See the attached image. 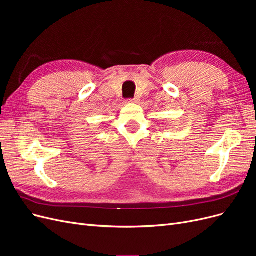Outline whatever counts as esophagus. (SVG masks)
<instances>
[{"instance_id":"esophagus-1","label":"esophagus","mask_w":256,"mask_h":256,"mask_svg":"<svg viewBox=\"0 0 256 256\" xmlns=\"http://www.w3.org/2000/svg\"><path fill=\"white\" fill-rule=\"evenodd\" d=\"M126 102H130V104H136V102H138V100L134 98V99H129V100H126Z\"/></svg>"}]
</instances>
